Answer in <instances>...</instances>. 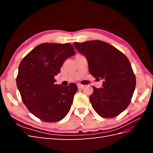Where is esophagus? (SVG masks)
<instances>
[{"instance_id": "34e87169", "label": "esophagus", "mask_w": 153, "mask_h": 153, "mask_svg": "<svg viewBox=\"0 0 153 153\" xmlns=\"http://www.w3.org/2000/svg\"><path fill=\"white\" fill-rule=\"evenodd\" d=\"M84 85H82V84H77V87H78V89H82Z\"/></svg>"}]
</instances>
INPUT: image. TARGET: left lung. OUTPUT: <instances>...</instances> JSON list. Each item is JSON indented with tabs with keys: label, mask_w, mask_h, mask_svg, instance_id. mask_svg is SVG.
<instances>
[{
	"label": "left lung",
	"mask_w": 153,
	"mask_h": 153,
	"mask_svg": "<svg viewBox=\"0 0 153 153\" xmlns=\"http://www.w3.org/2000/svg\"><path fill=\"white\" fill-rule=\"evenodd\" d=\"M85 56L93 77L103 80L102 88L93 87L90 102L102 118H111L122 113L131 102L136 79L128 58L111 45L93 40L74 43Z\"/></svg>",
	"instance_id": "8db88e82"
}]
</instances>
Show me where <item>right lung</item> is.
Segmentation results:
<instances>
[{
    "mask_svg": "<svg viewBox=\"0 0 153 153\" xmlns=\"http://www.w3.org/2000/svg\"><path fill=\"white\" fill-rule=\"evenodd\" d=\"M76 52L70 43H42L25 56L18 68L17 87L31 113L46 122L62 120L69 112L77 87L55 84L54 76Z\"/></svg>",
    "mask_w": 153,
    "mask_h": 153,
    "instance_id": "obj_1",
    "label": "right lung"
}]
</instances>
